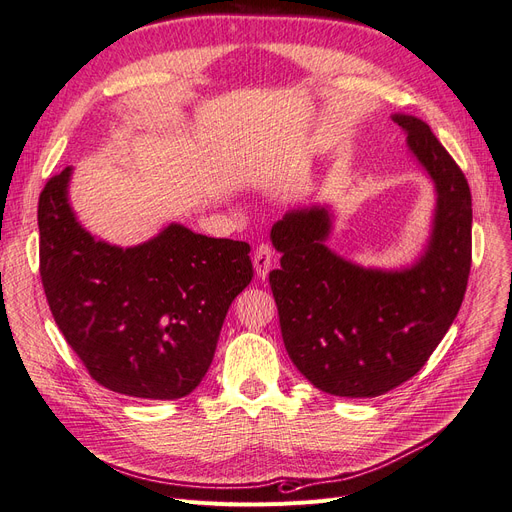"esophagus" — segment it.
<instances>
[{"mask_svg":"<svg viewBox=\"0 0 512 512\" xmlns=\"http://www.w3.org/2000/svg\"><path fill=\"white\" fill-rule=\"evenodd\" d=\"M273 262H275V254L271 250V245L256 247V252H254V271H256V275L260 277V280H265V277L269 275Z\"/></svg>","mask_w":512,"mask_h":512,"instance_id":"obj_1","label":"esophagus"}]
</instances>
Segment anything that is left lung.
<instances>
[{"mask_svg":"<svg viewBox=\"0 0 512 512\" xmlns=\"http://www.w3.org/2000/svg\"><path fill=\"white\" fill-rule=\"evenodd\" d=\"M433 183L429 237L410 265L363 267L327 245L331 205L286 211L271 228L282 254L269 284L290 361L316 389L378 397L410 380L442 342L466 294L472 196L455 160L423 119L391 115Z\"/></svg>","mask_w":512,"mask_h":512,"instance_id":"1","label":"left lung"}]
</instances>
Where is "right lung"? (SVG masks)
I'll use <instances>...</instances> for the list:
<instances>
[{
  "label": "right lung",
  "mask_w": 512,
  "mask_h": 512,
  "mask_svg": "<svg viewBox=\"0 0 512 512\" xmlns=\"http://www.w3.org/2000/svg\"><path fill=\"white\" fill-rule=\"evenodd\" d=\"M66 166L38 203L40 275L59 331L96 382L121 395L179 399L205 378L224 318L252 282L250 245L170 222L121 247L76 220Z\"/></svg>",
  "instance_id": "obj_1"
}]
</instances>
